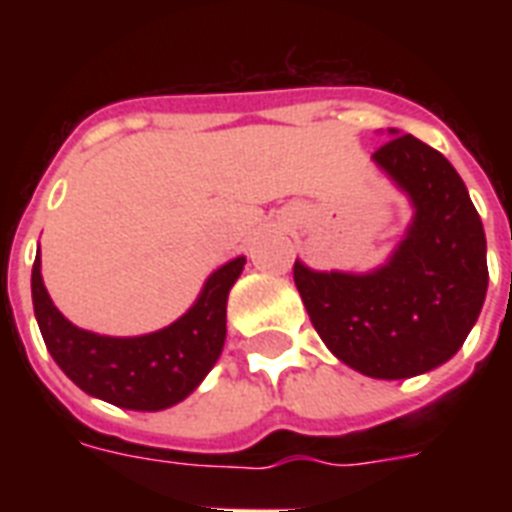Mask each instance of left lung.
Returning <instances> with one entry per match:
<instances>
[{
	"instance_id": "left-lung-1",
	"label": "left lung",
	"mask_w": 512,
	"mask_h": 512,
	"mask_svg": "<svg viewBox=\"0 0 512 512\" xmlns=\"http://www.w3.org/2000/svg\"><path fill=\"white\" fill-rule=\"evenodd\" d=\"M393 140L372 162L412 204L404 239L366 273L313 271L295 263V284L319 337L350 369L406 380L446 364L484 308L486 233L449 159L414 135Z\"/></svg>"
}]
</instances>
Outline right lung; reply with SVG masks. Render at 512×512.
I'll return each mask as SVG.
<instances>
[{
    "instance_id": "1",
    "label": "right lung",
    "mask_w": 512,
    "mask_h": 512,
    "mask_svg": "<svg viewBox=\"0 0 512 512\" xmlns=\"http://www.w3.org/2000/svg\"><path fill=\"white\" fill-rule=\"evenodd\" d=\"M247 257H233L209 273L196 303L170 327L138 337L87 332L63 316L47 295L42 260L31 271L34 316L55 364L84 393L135 412H162L199 388L225 345L228 292Z\"/></svg>"
}]
</instances>
